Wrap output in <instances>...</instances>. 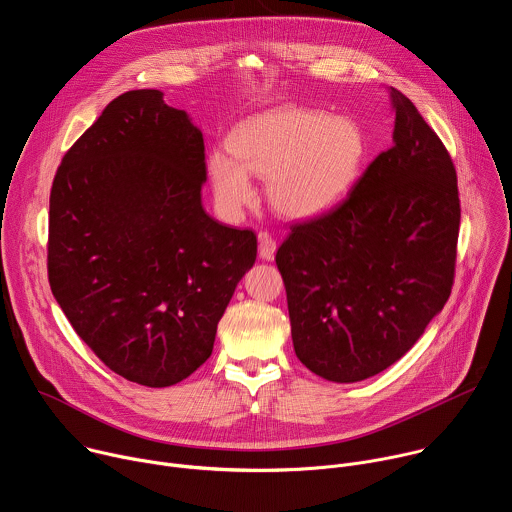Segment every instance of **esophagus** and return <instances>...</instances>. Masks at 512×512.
<instances>
[{
  "instance_id": "34e87169",
  "label": "esophagus",
  "mask_w": 512,
  "mask_h": 512,
  "mask_svg": "<svg viewBox=\"0 0 512 512\" xmlns=\"http://www.w3.org/2000/svg\"><path fill=\"white\" fill-rule=\"evenodd\" d=\"M257 241H259V257L263 261H271L275 257V251H277V243L271 239L269 233H259L257 235Z\"/></svg>"
}]
</instances>
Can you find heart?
<instances>
[{"label": "heart", "instance_id": "1", "mask_svg": "<svg viewBox=\"0 0 512 512\" xmlns=\"http://www.w3.org/2000/svg\"><path fill=\"white\" fill-rule=\"evenodd\" d=\"M229 152L209 154L215 201L239 217L255 199L251 177L267 179V199L285 219L309 221L350 195L366 154L360 126L305 106H279L243 120L229 136Z\"/></svg>", "mask_w": 512, "mask_h": 512}]
</instances>
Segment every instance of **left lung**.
Here are the masks:
<instances>
[{"instance_id":"1","label":"left lung","mask_w":512,"mask_h":512,"mask_svg":"<svg viewBox=\"0 0 512 512\" xmlns=\"http://www.w3.org/2000/svg\"><path fill=\"white\" fill-rule=\"evenodd\" d=\"M388 92L392 148L342 205L293 225L275 255L295 356L335 384L372 378L412 350L454 279V164L416 106Z\"/></svg>"}]
</instances>
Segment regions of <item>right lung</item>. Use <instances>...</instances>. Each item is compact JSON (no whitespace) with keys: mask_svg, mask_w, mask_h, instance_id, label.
I'll return each mask as SVG.
<instances>
[{"mask_svg":"<svg viewBox=\"0 0 512 512\" xmlns=\"http://www.w3.org/2000/svg\"><path fill=\"white\" fill-rule=\"evenodd\" d=\"M160 90L112 100L50 195L48 277L82 342L118 376L175 386L201 368L257 237L207 215L205 142Z\"/></svg>","mask_w":512,"mask_h":512,"instance_id":"add662e5","label":"right lung"}]
</instances>
